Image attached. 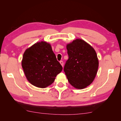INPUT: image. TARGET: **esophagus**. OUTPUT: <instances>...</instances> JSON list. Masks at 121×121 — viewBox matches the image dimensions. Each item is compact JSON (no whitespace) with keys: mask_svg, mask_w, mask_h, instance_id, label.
<instances>
[{"mask_svg":"<svg viewBox=\"0 0 121 121\" xmlns=\"http://www.w3.org/2000/svg\"><path fill=\"white\" fill-rule=\"evenodd\" d=\"M60 64L62 66V67H63V61H60Z\"/></svg>","mask_w":121,"mask_h":121,"instance_id":"esophagus-1","label":"esophagus"}]
</instances>
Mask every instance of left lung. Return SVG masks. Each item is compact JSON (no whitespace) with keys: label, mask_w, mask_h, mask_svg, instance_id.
Returning <instances> with one entry per match:
<instances>
[{"label":"left lung","mask_w":121,"mask_h":121,"mask_svg":"<svg viewBox=\"0 0 121 121\" xmlns=\"http://www.w3.org/2000/svg\"><path fill=\"white\" fill-rule=\"evenodd\" d=\"M69 56L64 71L72 86L83 89L95 78L99 61L94 49L84 40L76 39L66 45Z\"/></svg>","instance_id":"8db88e82"}]
</instances>
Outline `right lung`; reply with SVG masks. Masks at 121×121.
I'll list each match as a JSON object with an SVG mask.
<instances>
[{
    "instance_id": "right-lung-1",
    "label": "right lung",
    "mask_w": 121,
    "mask_h": 121,
    "mask_svg": "<svg viewBox=\"0 0 121 121\" xmlns=\"http://www.w3.org/2000/svg\"><path fill=\"white\" fill-rule=\"evenodd\" d=\"M22 66L30 83L39 88L53 83L62 70L51 45L45 42L36 43L25 51Z\"/></svg>"
}]
</instances>
